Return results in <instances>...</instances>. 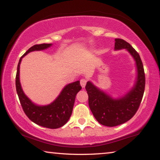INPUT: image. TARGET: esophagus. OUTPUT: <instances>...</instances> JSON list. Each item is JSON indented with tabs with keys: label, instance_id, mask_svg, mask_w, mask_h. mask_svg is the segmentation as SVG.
<instances>
[{
	"label": "esophagus",
	"instance_id": "34e87169",
	"mask_svg": "<svg viewBox=\"0 0 160 160\" xmlns=\"http://www.w3.org/2000/svg\"><path fill=\"white\" fill-rule=\"evenodd\" d=\"M87 83V80L85 79H81L80 80V85L82 86V88H85Z\"/></svg>",
	"mask_w": 160,
	"mask_h": 160
}]
</instances>
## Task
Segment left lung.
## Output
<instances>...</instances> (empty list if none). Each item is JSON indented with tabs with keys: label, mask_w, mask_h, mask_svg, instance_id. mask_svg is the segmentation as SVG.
<instances>
[{
	"label": "left lung",
	"mask_w": 160,
	"mask_h": 160,
	"mask_svg": "<svg viewBox=\"0 0 160 160\" xmlns=\"http://www.w3.org/2000/svg\"><path fill=\"white\" fill-rule=\"evenodd\" d=\"M122 48L131 53L136 64L138 76L133 88L123 97L113 99L90 81L85 86L92 113L99 123L106 126H116L129 121L138 109L145 91V72L138 53L123 39H115L114 49Z\"/></svg>",
	"instance_id": "obj_1"
}]
</instances>
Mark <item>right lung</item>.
<instances>
[{"mask_svg":"<svg viewBox=\"0 0 160 160\" xmlns=\"http://www.w3.org/2000/svg\"><path fill=\"white\" fill-rule=\"evenodd\" d=\"M51 45L52 44H36L26 51L19 61L15 85L21 106L27 116L37 125L55 129L65 125L71 116L75 97L78 92L82 89L80 81H75L67 85L57 98L50 104L46 106H38L34 104L24 93L20 82V65L22 58L29 52L44 50Z\"/></svg>","mask_w":160,"mask_h":160,"instance_id":"1","label":"right lung"}]
</instances>
